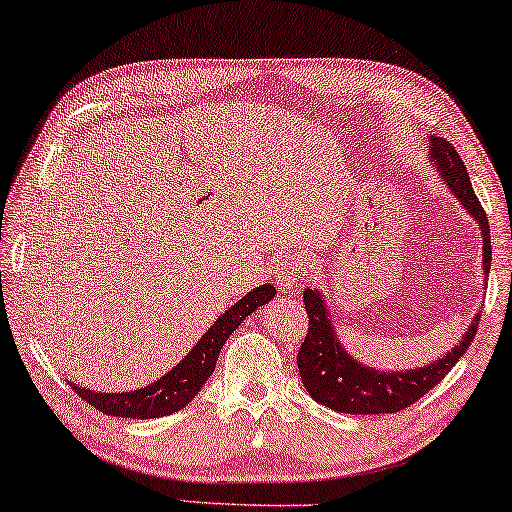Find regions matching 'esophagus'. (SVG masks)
Returning a JSON list of instances; mask_svg holds the SVG:
<instances>
[{
	"label": "esophagus",
	"instance_id": "1",
	"mask_svg": "<svg viewBox=\"0 0 512 512\" xmlns=\"http://www.w3.org/2000/svg\"><path fill=\"white\" fill-rule=\"evenodd\" d=\"M274 277H277L281 290H286V293L300 288V283L304 279V267H302L300 254H283L277 270H274Z\"/></svg>",
	"mask_w": 512,
	"mask_h": 512
}]
</instances>
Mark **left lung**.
<instances>
[{
    "mask_svg": "<svg viewBox=\"0 0 512 512\" xmlns=\"http://www.w3.org/2000/svg\"><path fill=\"white\" fill-rule=\"evenodd\" d=\"M428 160L451 190L453 199L478 222L483 238V274L487 277L492 263L490 222H487L481 201L476 199L465 162L442 137H430ZM302 295L306 316H309V332L297 355L302 384L316 403L341 414H391L416 403L458 364L469 343L474 341L478 320H481V313H476L460 343L453 345L444 357H437L426 366L407 368V371H380V368L366 366L343 348L332 313L327 309L325 293L320 288H304Z\"/></svg>",
    "mask_w": 512,
    "mask_h": 512,
    "instance_id": "left-lung-1",
    "label": "left lung"
}]
</instances>
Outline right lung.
<instances>
[{
    "instance_id": "obj_1",
    "label": "right lung",
    "mask_w": 512,
    "mask_h": 512,
    "mask_svg": "<svg viewBox=\"0 0 512 512\" xmlns=\"http://www.w3.org/2000/svg\"><path fill=\"white\" fill-rule=\"evenodd\" d=\"M277 295V288L272 283H263L247 293L242 300L235 302L229 311H224L210 329L196 341L194 348L187 352L185 359L171 368L169 373L157 377L155 382L135 391H119L105 393L93 391L86 387H77L70 382V387L82 396L86 403L96 407L102 414L121 416V419H157V416H169L190 403V400L201 391L203 384L215 371L217 357L222 352L224 343L229 336L240 327V322L249 318L258 306H263Z\"/></svg>"
}]
</instances>
